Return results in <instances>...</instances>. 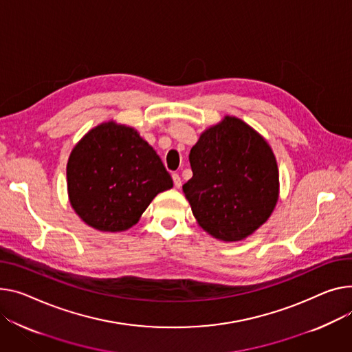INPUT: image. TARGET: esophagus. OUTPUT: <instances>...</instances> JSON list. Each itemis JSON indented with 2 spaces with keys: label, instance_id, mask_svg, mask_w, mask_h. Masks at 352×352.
I'll list each match as a JSON object with an SVG mask.
<instances>
[{
  "label": "esophagus",
  "instance_id": "obj_1",
  "mask_svg": "<svg viewBox=\"0 0 352 352\" xmlns=\"http://www.w3.org/2000/svg\"><path fill=\"white\" fill-rule=\"evenodd\" d=\"M173 181H174V185H175V188H181V185H182V181H181V177H179L178 174H173Z\"/></svg>",
  "mask_w": 352,
  "mask_h": 352
}]
</instances>
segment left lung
Instances as JSON below:
<instances>
[{"label":"left lung","instance_id":"obj_1","mask_svg":"<svg viewBox=\"0 0 352 352\" xmlns=\"http://www.w3.org/2000/svg\"><path fill=\"white\" fill-rule=\"evenodd\" d=\"M192 178L182 185L199 226L223 242L250 236L278 199L276 157L266 140L238 117L205 130L191 148Z\"/></svg>","mask_w":352,"mask_h":352}]
</instances>
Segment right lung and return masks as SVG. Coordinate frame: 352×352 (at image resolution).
Wrapping results in <instances>:
<instances>
[{
    "mask_svg": "<svg viewBox=\"0 0 352 352\" xmlns=\"http://www.w3.org/2000/svg\"><path fill=\"white\" fill-rule=\"evenodd\" d=\"M67 194L75 212L102 232L135 225L173 178L155 150L137 130L107 122L75 146L66 166Z\"/></svg>",
    "mask_w": 352,
    "mask_h": 352,
    "instance_id": "1",
    "label": "right lung"
}]
</instances>
